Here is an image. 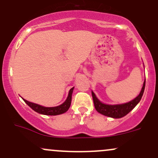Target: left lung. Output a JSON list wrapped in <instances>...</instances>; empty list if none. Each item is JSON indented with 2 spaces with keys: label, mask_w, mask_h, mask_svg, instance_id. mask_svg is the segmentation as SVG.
Segmentation results:
<instances>
[{
  "label": "left lung",
  "mask_w": 158,
  "mask_h": 158,
  "mask_svg": "<svg viewBox=\"0 0 158 158\" xmlns=\"http://www.w3.org/2000/svg\"><path fill=\"white\" fill-rule=\"evenodd\" d=\"M145 86V82L143 83V88H142L141 92L139 93V94L136 98L133 99L131 101L128 102V103L118 105L104 104V103H101V102L96 98L94 93L93 91H91L95 109H96V110L98 111L99 113L102 114V115H103L108 116V117L114 118H120L124 117V116H125L127 114L129 113V112L138 104L139 102L140 101V100H141L144 93Z\"/></svg>",
  "instance_id": "obj_1"
}]
</instances>
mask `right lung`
<instances>
[{
    "mask_svg": "<svg viewBox=\"0 0 158 158\" xmlns=\"http://www.w3.org/2000/svg\"><path fill=\"white\" fill-rule=\"evenodd\" d=\"M73 91V88H71L70 91H69L68 97H67V100H65L64 103H62L61 105L58 106H55V107L42 106L40 105H38V104H36V103L27 101V100H25V99H23V100L24 101H25L33 110H34L35 112H38V113L43 114V115H60V114H63L67 112V111L69 110V108H70V104H71V100H72Z\"/></svg>",
    "mask_w": 158,
    "mask_h": 158,
    "instance_id": "right-lung-1",
    "label": "right lung"
}]
</instances>
